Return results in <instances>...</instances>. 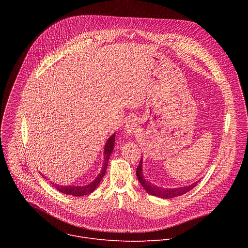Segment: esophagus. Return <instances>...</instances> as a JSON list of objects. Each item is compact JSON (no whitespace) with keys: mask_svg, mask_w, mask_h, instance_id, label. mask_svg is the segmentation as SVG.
<instances>
[{"mask_svg":"<svg viewBox=\"0 0 248 248\" xmlns=\"http://www.w3.org/2000/svg\"><path fill=\"white\" fill-rule=\"evenodd\" d=\"M136 127H137V122H136V120L133 119V118H129V119L126 121L125 125H124L125 131H126L128 134H132V133H134Z\"/></svg>","mask_w":248,"mask_h":248,"instance_id":"obj_1","label":"esophagus"}]
</instances>
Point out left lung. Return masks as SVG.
<instances>
[{
  "label": "left lung",
  "mask_w": 248,
  "mask_h": 248,
  "mask_svg": "<svg viewBox=\"0 0 248 248\" xmlns=\"http://www.w3.org/2000/svg\"><path fill=\"white\" fill-rule=\"evenodd\" d=\"M142 163H143V161H142V159H141L139 166L136 169V176H137L139 183L141 184V186H142L143 188L147 191V193H149L153 196H157V197H160L163 199H169V198H173L176 196H181V195L188 192L192 188H194V186L199 182V181H197L187 186L175 187V188H163V187H160V186L150 184L148 181H146L144 179L143 171H142Z\"/></svg>",
  "instance_id": "1"
}]
</instances>
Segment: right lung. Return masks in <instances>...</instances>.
I'll return each instance as SVG.
<instances>
[{
    "label": "right lung",
    "mask_w": 248,
    "mask_h": 248,
    "mask_svg": "<svg viewBox=\"0 0 248 248\" xmlns=\"http://www.w3.org/2000/svg\"><path fill=\"white\" fill-rule=\"evenodd\" d=\"M115 140H116V133L112 134L108 140L107 142L105 144V148H104V162H103V167L100 170V173L96 176V179L83 186H60V185H56L54 183L51 182V184L53 185V186L58 189L60 192L67 194V195H73V196H83V195H87L90 194L91 192H93L99 186V184L101 183L103 176L106 173V170L108 168V163H109V159L110 156L113 153L114 147H115ZM45 178V176H44ZM47 180V178H45Z\"/></svg>",
    "instance_id": "right-lung-1"
}]
</instances>
